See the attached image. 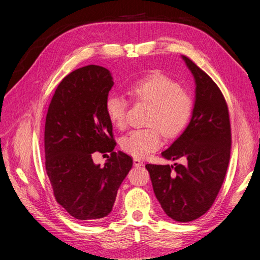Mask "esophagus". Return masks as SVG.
Returning <instances> with one entry per match:
<instances>
[{
  "instance_id": "esophagus-1",
  "label": "esophagus",
  "mask_w": 260,
  "mask_h": 260,
  "mask_svg": "<svg viewBox=\"0 0 260 260\" xmlns=\"http://www.w3.org/2000/svg\"><path fill=\"white\" fill-rule=\"evenodd\" d=\"M133 165H135V167H142V166H144V162L141 161L138 158H135L133 159Z\"/></svg>"
}]
</instances>
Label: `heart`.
Segmentation results:
<instances>
[{
	"mask_svg": "<svg viewBox=\"0 0 260 260\" xmlns=\"http://www.w3.org/2000/svg\"><path fill=\"white\" fill-rule=\"evenodd\" d=\"M125 93L133 102L148 104L145 122L147 127L131 130L120 140V147L127 154L143 158L161 144V132L166 138H175L182 132L191 119L193 100L177 81L160 72L131 82ZM128 104L125 100L112 94L105 101V113L114 127L123 129L127 124Z\"/></svg>",
	"mask_w": 260,
	"mask_h": 260,
	"instance_id": "heart-1",
	"label": "heart"
}]
</instances>
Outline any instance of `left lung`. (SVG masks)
Instances as JSON below:
<instances>
[{
  "mask_svg": "<svg viewBox=\"0 0 260 260\" xmlns=\"http://www.w3.org/2000/svg\"><path fill=\"white\" fill-rule=\"evenodd\" d=\"M195 79L191 121L171 146L161 153L182 164H147L153 190L167 216L188 222L209 210L221 188L231 152L229 109L222 92L193 60L182 56Z\"/></svg>",
  "mask_w": 260,
  "mask_h": 260,
  "instance_id": "1",
  "label": "left lung"
}]
</instances>
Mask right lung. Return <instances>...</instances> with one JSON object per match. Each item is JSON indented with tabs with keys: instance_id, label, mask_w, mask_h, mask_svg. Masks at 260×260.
Masks as SVG:
<instances>
[{
	"instance_id": "add662e5",
	"label": "right lung",
	"mask_w": 260,
	"mask_h": 260,
	"mask_svg": "<svg viewBox=\"0 0 260 260\" xmlns=\"http://www.w3.org/2000/svg\"><path fill=\"white\" fill-rule=\"evenodd\" d=\"M114 81L104 67L89 65L58 84L45 119V169L55 200L70 216L84 222L103 220L112 211L132 158L115 152L113 125L105 101ZM111 152L104 168L91 155Z\"/></svg>"
}]
</instances>
